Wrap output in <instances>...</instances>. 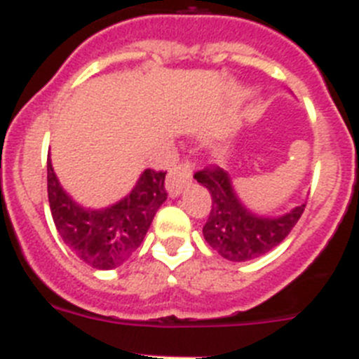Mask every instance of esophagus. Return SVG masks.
I'll return each mask as SVG.
<instances>
[{
    "instance_id": "1",
    "label": "esophagus",
    "mask_w": 359,
    "mask_h": 359,
    "mask_svg": "<svg viewBox=\"0 0 359 359\" xmlns=\"http://www.w3.org/2000/svg\"><path fill=\"white\" fill-rule=\"evenodd\" d=\"M192 182V161L182 160L170 169L169 176H167V189H169L170 196H177L185 189L189 183Z\"/></svg>"
}]
</instances>
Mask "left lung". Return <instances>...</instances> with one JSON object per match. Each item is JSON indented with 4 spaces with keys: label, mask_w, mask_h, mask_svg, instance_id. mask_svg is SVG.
I'll list each match as a JSON object with an SVG mask.
<instances>
[{
    "label": "left lung",
    "mask_w": 359,
    "mask_h": 359,
    "mask_svg": "<svg viewBox=\"0 0 359 359\" xmlns=\"http://www.w3.org/2000/svg\"><path fill=\"white\" fill-rule=\"evenodd\" d=\"M194 177L212 196V208L203 236L212 248L228 261H250L273 250L290 236L306 205L282 217H259L241 205L230 177L219 167H205Z\"/></svg>",
    "instance_id": "8db88e82"
}]
</instances>
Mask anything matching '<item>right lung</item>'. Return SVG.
<instances>
[{
    "instance_id": "right-lung-1",
    "label": "right lung",
    "mask_w": 359,
    "mask_h": 359,
    "mask_svg": "<svg viewBox=\"0 0 359 359\" xmlns=\"http://www.w3.org/2000/svg\"><path fill=\"white\" fill-rule=\"evenodd\" d=\"M46 169L50 210L57 231L66 246L91 268L113 269L128 261L167 199V170L147 169L128 198L106 210H86L62 190L50 161Z\"/></svg>"
}]
</instances>
